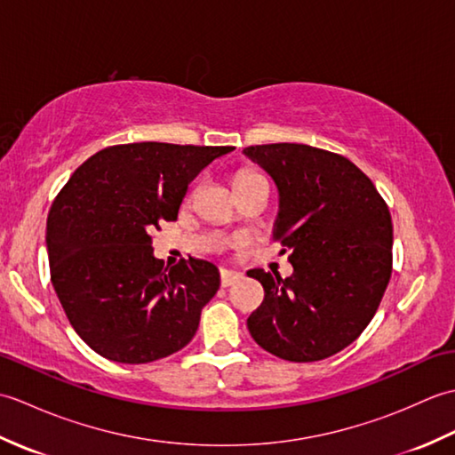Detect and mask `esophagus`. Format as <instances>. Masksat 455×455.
<instances>
[{"instance_id":"34e87169","label":"esophagus","mask_w":455,"mask_h":455,"mask_svg":"<svg viewBox=\"0 0 455 455\" xmlns=\"http://www.w3.org/2000/svg\"><path fill=\"white\" fill-rule=\"evenodd\" d=\"M240 277H243V275L236 274V272H230V269H222V272H220V285H222V287L233 285V283L238 282Z\"/></svg>"}]
</instances>
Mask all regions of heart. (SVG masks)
<instances>
[{
    "label": "heart",
    "instance_id": "1",
    "mask_svg": "<svg viewBox=\"0 0 455 455\" xmlns=\"http://www.w3.org/2000/svg\"><path fill=\"white\" fill-rule=\"evenodd\" d=\"M256 178H262V176H259V173H256V172H252V170H243V172L236 173L235 183H243V181L256 180Z\"/></svg>",
    "mask_w": 455,
    "mask_h": 455
}]
</instances>
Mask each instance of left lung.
<instances>
[{"label": "left lung", "mask_w": 455, "mask_h": 455, "mask_svg": "<svg viewBox=\"0 0 455 455\" xmlns=\"http://www.w3.org/2000/svg\"><path fill=\"white\" fill-rule=\"evenodd\" d=\"M274 178V238L289 250L293 275H248L264 301L248 331L287 362H318L350 346L379 307L393 269V222L373 181L340 154L295 142L244 148Z\"/></svg>", "instance_id": "left-lung-1"}]
</instances>
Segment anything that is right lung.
Listing matches in <instances>:
<instances>
[{"label": "right lung", "mask_w": 455, "mask_h": 455, "mask_svg": "<svg viewBox=\"0 0 455 455\" xmlns=\"http://www.w3.org/2000/svg\"><path fill=\"white\" fill-rule=\"evenodd\" d=\"M235 147L132 142L103 148L72 173L46 220L51 279L60 305L93 352L148 363L196 336L219 289L205 259L164 267L152 233L176 220L189 183Z\"/></svg>", "instance_id": "obj_1"}]
</instances>
